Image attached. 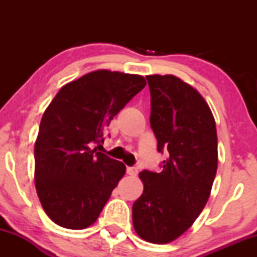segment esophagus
Wrapping results in <instances>:
<instances>
[{"mask_svg":"<svg viewBox=\"0 0 257 257\" xmlns=\"http://www.w3.org/2000/svg\"><path fill=\"white\" fill-rule=\"evenodd\" d=\"M126 173L131 176H137L138 175V168L135 167H128L126 168Z\"/></svg>","mask_w":257,"mask_h":257,"instance_id":"obj_1","label":"esophagus"}]
</instances>
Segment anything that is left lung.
<instances>
[{
	"instance_id": "obj_1",
	"label": "left lung",
	"mask_w": 257,
	"mask_h": 257,
	"mask_svg": "<svg viewBox=\"0 0 257 257\" xmlns=\"http://www.w3.org/2000/svg\"><path fill=\"white\" fill-rule=\"evenodd\" d=\"M151 93V128L163 170L139 174L144 191L133 204V225L144 240L167 244L193 225L210 196L217 170L216 124L192 85L174 75L146 76Z\"/></svg>"
}]
</instances>
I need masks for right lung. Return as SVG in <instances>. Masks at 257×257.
<instances>
[{
    "label": "right lung",
    "mask_w": 257,
    "mask_h": 257,
    "mask_svg": "<svg viewBox=\"0 0 257 257\" xmlns=\"http://www.w3.org/2000/svg\"><path fill=\"white\" fill-rule=\"evenodd\" d=\"M140 75L96 70L61 87L44 111L35 143V186L57 225H93L125 174L122 162L96 150L108 124L144 89Z\"/></svg>",
    "instance_id": "add662e5"
}]
</instances>
